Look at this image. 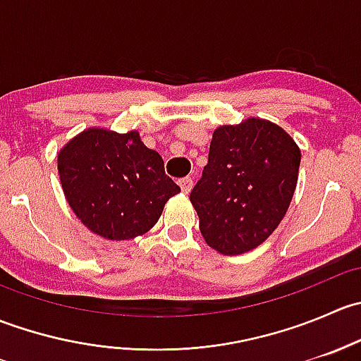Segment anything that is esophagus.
<instances>
[{"label":"esophagus","mask_w":361,"mask_h":361,"mask_svg":"<svg viewBox=\"0 0 361 361\" xmlns=\"http://www.w3.org/2000/svg\"><path fill=\"white\" fill-rule=\"evenodd\" d=\"M180 187L183 190V194H188L192 190V187H194V180L192 178H183V180H180Z\"/></svg>","instance_id":"obj_1"}]
</instances>
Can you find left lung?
Here are the masks:
<instances>
[{
  "instance_id": "left-lung-1",
  "label": "left lung",
  "mask_w": 361,
  "mask_h": 361,
  "mask_svg": "<svg viewBox=\"0 0 361 361\" xmlns=\"http://www.w3.org/2000/svg\"><path fill=\"white\" fill-rule=\"evenodd\" d=\"M300 148L285 129L250 118L214 129L202 178L190 194L207 246L243 255L278 228L298 180Z\"/></svg>"
}]
</instances>
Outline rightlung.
<instances>
[{"label":"right lung","mask_w":361,"mask_h":361,"mask_svg":"<svg viewBox=\"0 0 361 361\" xmlns=\"http://www.w3.org/2000/svg\"><path fill=\"white\" fill-rule=\"evenodd\" d=\"M64 197L80 221L110 241L143 235L157 224L180 187L137 130L89 127L57 154Z\"/></svg>","instance_id":"right-lung-1"}]
</instances>
